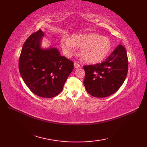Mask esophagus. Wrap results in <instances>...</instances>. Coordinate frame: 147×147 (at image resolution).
I'll list each match as a JSON object with an SVG mask.
<instances>
[{"label":"esophagus","mask_w":147,"mask_h":147,"mask_svg":"<svg viewBox=\"0 0 147 147\" xmlns=\"http://www.w3.org/2000/svg\"><path fill=\"white\" fill-rule=\"evenodd\" d=\"M74 66L75 68H80L81 67V65L79 63H78L76 62H74Z\"/></svg>","instance_id":"1"}]
</instances>
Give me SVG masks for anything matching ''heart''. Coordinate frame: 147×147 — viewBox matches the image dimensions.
Segmentation results:
<instances>
[{"mask_svg":"<svg viewBox=\"0 0 147 147\" xmlns=\"http://www.w3.org/2000/svg\"><path fill=\"white\" fill-rule=\"evenodd\" d=\"M61 46L67 56L73 54L77 47L80 48V55L83 62L88 64L100 62L107 57L112 49L110 38L94 33L72 35L70 38L62 37Z\"/></svg>","mask_w":147,"mask_h":147,"instance_id":"1","label":"heart"}]
</instances>
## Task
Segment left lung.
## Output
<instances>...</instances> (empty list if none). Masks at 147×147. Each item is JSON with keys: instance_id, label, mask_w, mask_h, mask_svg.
<instances>
[{"instance_id": "left-lung-1", "label": "left lung", "mask_w": 147, "mask_h": 147, "mask_svg": "<svg viewBox=\"0 0 147 147\" xmlns=\"http://www.w3.org/2000/svg\"><path fill=\"white\" fill-rule=\"evenodd\" d=\"M84 86L89 94L98 98L109 96L116 92L125 80L128 60L126 49L119 45L100 64L84 65Z\"/></svg>"}]
</instances>
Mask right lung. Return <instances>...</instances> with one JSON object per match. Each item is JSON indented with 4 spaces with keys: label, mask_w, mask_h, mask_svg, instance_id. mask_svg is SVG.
I'll use <instances>...</instances> for the list:
<instances>
[{
    "label": "right lung",
    "mask_w": 147,
    "mask_h": 147,
    "mask_svg": "<svg viewBox=\"0 0 147 147\" xmlns=\"http://www.w3.org/2000/svg\"><path fill=\"white\" fill-rule=\"evenodd\" d=\"M44 34L41 30L31 35L24 45L19 70L26 86L34 94L52 98L60 93L74 65L54 47H41Z\"/></svg>",
    "instance_id": "right-lung-1"
}]
</instances>
